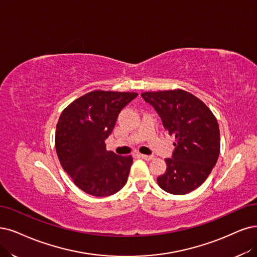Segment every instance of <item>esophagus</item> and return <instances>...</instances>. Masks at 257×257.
I'll use <instances>...</instances> for the list:
<instances>
[{"label":"esophagus","instance_id":"1","mask_svg":"<svg viewBox=\"0 0 257 257\" xmlns=\"http://www.w3.org/2000/svg\"><path fill=\"white\" fill-rule=\"evenodd\" d=\"M140 157H141L142 159L146 160V161H151V160L154 159V156H147V155H142V154H140Z\"/></svg>","mask_w":257,"mask_h":257}]
</instances>
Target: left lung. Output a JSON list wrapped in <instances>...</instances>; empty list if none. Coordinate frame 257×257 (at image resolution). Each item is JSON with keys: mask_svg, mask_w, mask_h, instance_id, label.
I'll return each mask as SVG.
<instances>
[{"mask_svg": "<svg viewBox=\"0 0 257 257\" xmlns=\"http://www.w3.org/2000/svg\"><path fill=\"white\" fill-rule=\"evenodd\" d=\"M141 96L153 106L176 146L165 159L164 175L157 182L163 191L184 195L200 186L211 174L220 153L219 126L213 112L195 95L184 90L144 92Z\"/></svg>", "mask_w": 257, "mask_h": 257, "instance_id": "8db88e82", "label": "left lung"}]
</instances>
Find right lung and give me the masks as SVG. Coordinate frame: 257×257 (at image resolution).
Segmentation results:
<instances>
[{
    "instance_id": "1",
    "label": "right lung",
    "mask_w": 257,
    "mask_h": 257,
    "mask_svg": "<svg viewBox=\"0 0 257 257\" xmlns=\"http://www.w3.org/2000/svg\"><path fill=\"white\" fill-rule=\"evenodd\" d=\"M136 92L92 91L66 107L57 122L55 146L64 172L81 191L95 197L117 193L126 184L131 156L106 149L120 110Z\"/></svg>"
}]
</instances>
